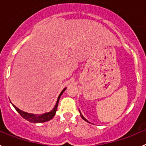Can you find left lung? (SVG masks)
<instances>
[{"label":"left lung","mask_w":146,"mask_h":146,"mask_svg":"<svg viewBox=\"0 0 146 146\" xmlns=\"http://www.w3.org/2000/svg\"><path fill=\"white\" fill-rule=\"evenodd\" d=\"M80 115H81V117H82V119L84 120V121H87V122H88V120H87V119H86V118H84V117L82 116V114H81V113H80ZM88 123H90V122H88Z\"/></svg>","instance_id":"left-lung-1"}]
</instances>
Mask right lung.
I'll return each instance as SVG.
<instances>
[{
    "label": "right lung",
    "mask_w": 146,
    "mask_h": 146,
    "mask_svg": "<svg viewBox=\"0 0 146 146\" xmlns=\"http://www.w3.org/2000/svg\"><path fill=\"white\" fill-rule=\"evenodd\" d=\"M66 89V88H65L64 89H63V91H61V93L59 95L58 98L57 99V102H56V104H55V107H54L53 109L51 110L50 112H48V113H44V114L41 115H35V114H31V113H28L26 112H24L21 110H20L19 108H17L16 106H15L14 104H12L14 108H15L17 111L18 112V113L23 117V118H25L27 121L31 122V123H44V122H46V121H48L52 119L54 116H55V113H56V110H57L58 108V104L59 99H60V96H61L62 94L65 91V90Z\"/></svg>",
    "instance_id": "1"
}]
</instances>
